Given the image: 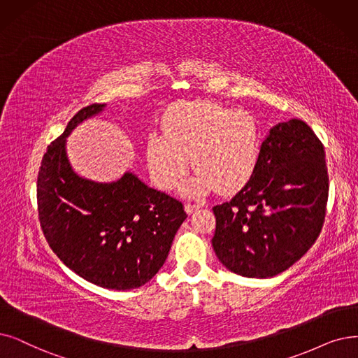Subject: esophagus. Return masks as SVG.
<instances>
[{
    "instance_id": "1",
    "label": "esophagus",
    "mask_w": 358,
    "mask_h": 358,
    "mask_svg": "<svg viewBox=\"0 0 358 358\" xmlns=\"http://www.w3.org/2000/svg\"><path fill=\"white\" fill-rule=\"evenodd\" d=\"M199 208H201V206H199V204H191V203L185 204V211H187L188 214H192V213H195Z\"/></svg>"
}]
</instances>
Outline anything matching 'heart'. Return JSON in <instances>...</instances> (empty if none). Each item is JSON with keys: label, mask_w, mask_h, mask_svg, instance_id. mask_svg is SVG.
Listing matches in <instances>:
<instances>
[{"label": "heart", "mask_w": 358, "mask_h": 358, "mask_svg": "<svg viewBox=\"0 0 358 358\" xmlns=\"http://www.w3.org/2000/svg\"><path fill=\"white\" fill-rule=\"evenodd\" d=\"M164 134L147 139V159L155 183L170 189L187 173L188 195L219 189L232 194L252 178L260 159V129L247 110H232L211 99L180 101L171 106L163 122Z\"/></svg>", "instance_id": "1"}]
</instances>
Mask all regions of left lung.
Masks as SVG:
<instances>
[{"label":"left lung","instance_id":"1","mask_svg":"<svg viewBox=\"0 0 358 358\" xmlns=\"http://www.w3.org/2000/svg\"><path fill=\"white\" fill-rule=\"evenodd\" d=\"M324 148L298 119L278 123L260 148L250 182L213 208L211 244L220 263L245 278H273L310 250L326 214Z\"/></svg>","mask_w":358,"mask_h":358}]
</instances>
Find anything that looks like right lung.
Returning a JSON list of instances; mask_svg holds the SVG:
<instances>
[{
    "mask_svg": "<svg viewBox=\"0 0 358 358\" xmlns=\"http://www.w3.org/2000/svg\"><path fill=\"white\" fill-rule=\"evenodd\" d=\"M106 104L79 110L42 157L38 213L57 257L80 278L107 289H135L155 276L187 219L176 198L148 188L126 171L116 182L78 176L66 154V138Z\"/></svg>",
    "mask_w": 358,
    "mask_h": 358,
    "instance_id": "1",
    "label": "right lung"
}]
</instances>
